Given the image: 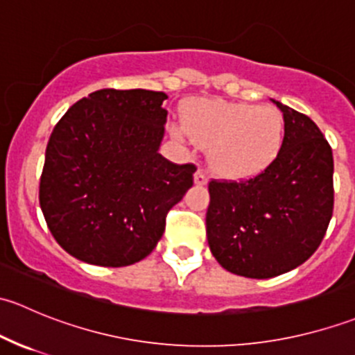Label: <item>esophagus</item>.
<instances>
[{"mask_svg":"<svg viewBox=\"0 0 355 355\" xmlns=\"http://www.w3.org/2000/svg\"><path fill=\"white\" fill-rule=\"evenodd\" d=\"M194 184L199 185V187H202V185L207 184V175L204 173L202 170H198L194 173Z\"/></svg>","mask_w":355,"mask_h":355,"instance_id":"34e87169","label":"esophagus"}]
</instances>
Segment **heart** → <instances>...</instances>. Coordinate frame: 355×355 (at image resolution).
Here are the masks:
<instances>
[{
	"label": "heart",
	"mask_w": 355,
	"mask_h": 355,
	"mask_svg": "<svg viewBox=\"0 0 355 355\" xmlns=\"http://www.w3.org/2000/svg\"><path fill=\"white\" fill-rule=\"evenodd\" d=\"M175 137L209 146L207 161L225 178L256 177L280 153L285 121L273 106H254L221 99H198L175 125Z\"/></svg>",
	"instance_id": "1"
}]
</instances>
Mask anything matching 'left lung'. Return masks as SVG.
Returning a JSON list of instances; mask_svg holds the SVG:
<instances>
[{
	"mask_svg": "<svg viewBox=\"0 0 355 355\" xmlns=\"http://www.w3.org/2000/svg\"><path fill=\"white\" fill-rule=\"evenodd\" d=\"M285 139L250 180L211 182L206 235L214 259L245 278H273L306 263L333 214V155L318 125L280 101Z\"/></svg>",
	"mask_w": 355,
	"mask_h": 355,
	"instance_id": "1",
	"label": "left lung"
}]
</instances>
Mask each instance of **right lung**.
Listing matches in <instances>:
<instances>
[{
	"label": "right lung",
	"mask_w": 355,
	"mask_h": 355,
	"mask_svg": "<svg viewBox=\"0 0 355 355\" xmlns=\"http://www.w3.org/2000/svg\"><path fill=\"white\" fill-rule=\"evenodd\" d=\"M164 92L101 89L75 103L53 128L39 202L70 256L120 268L153 252L166 213L192 187L194 164L159 155Z\"/></svg>",
	"instance_id": "obj_1"
}]
</instances>
